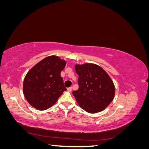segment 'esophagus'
Wrapping results in <instances>:
<instances>
[{"label": "esophagus", "instance_id": "esophagus-1", "mask_svg": "<svg viewBox=\"0 0 149 149\" xmlns=\"http://www.w3.org/2000/svg\"><path fill=\"white\" fill-rule=\"evenodd\" d=\"M72 89H73V88H72V87H70V88H68L67 89L68 91H69V92H71L72 91Z\"/></svg>", "mask_w": 149, "mask_h": 149}]
</instances>
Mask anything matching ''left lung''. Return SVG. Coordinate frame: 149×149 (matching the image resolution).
<instances>
[{"instance_id": "obj_1", "label": "left lung", "mask_w": 149, "mask_h": 149, "mask_svg": "<svg viewBox=\"0 0 149 149\" xmlns=\"http://www.w3.org/2000/svg\"><path fill=\"white\" fill-rule=\"evenodd\" d=\"M75 70L79 88L73 94L78 104L89 113L103 111L114 97L115 87L109 76L95 64L76 65Z\"/></svg>"}]
</instances>
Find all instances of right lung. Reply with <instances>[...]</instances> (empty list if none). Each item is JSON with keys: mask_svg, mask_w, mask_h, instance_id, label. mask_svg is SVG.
<instances>
[{"mask_svg": "<svg viewBox=\"0 0 149 149\" xmlns=\"http://www.w3.org/2000/svg\"><path fill=\"white\" fill-rule=\"evenodd\" d=\"M66 61L56 56H49L35 65L25 76L23 91L25 99L40 111L52 107L66 91L60 75Z\"/></svg>", "mask_w": 149, "mask_h": 149, "instance_id": "obj_1", "label": "right lung"}]
</instances>
